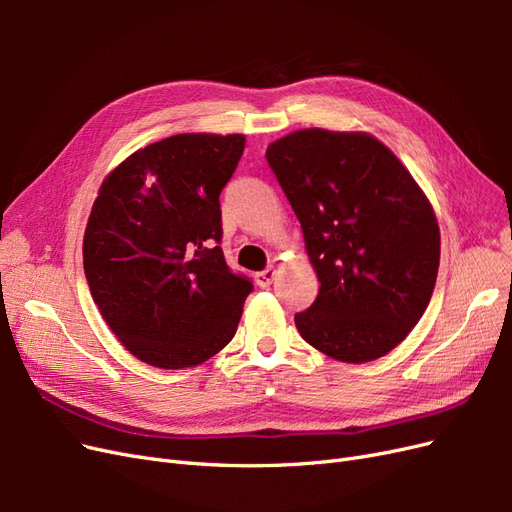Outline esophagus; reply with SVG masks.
<instances>
[{
    "instance_id": "1",
    "label": "esophagus",
    "mask_w": 512,
    "mask_h": 512,
    "mask_svg": "<svg viewBox=\"0 0 512 512\" xmlns=\"http://www.w3.org/2000/svg\"><path fill=\"white\" fill-rule=\"evenodd\" d=\"M275 277H277L275 267H267L265 271H258V273L254 275V280H256V284H258L260 288H267V286H271V284H273Z\"/></svg>"
}]
</instances>
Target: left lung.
I'll return each instance as SVG.
<instances>
[{
    "mask_svg": "<svg viewBox=\"0 0 512 512\" xmlns=\"http://www.w3.org/2000/svg\"><path fill=\"white\" fill-rule=\"evenodd\" d=\"M301 222L320 290L294 324L335 361L389 354L421 320L436 286L440 228L408 168L365 132L307 128L267 147Z\"/></svg>",
    "mask_w": 512,
    "mask_h": 512,
    "instance_id": "left-lung-1",
    "label": "left lung"
}]
</instances>
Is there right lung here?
<instances>
[{"mask_svg": "<svg viewBox=\"0 0 512 512\" xmlns=\"http://www.w3.org/2000/svg\"><path fill=\"white\" fill-rule=\"evenodd\" d=\"M243 147V134L168 136L100 185L85 277L108 327L147 365L194 367L235 337L254 286L224 260L220 192Z\"/></svg>", "mask_w": 512, "mask_h": 512, "instance_id": "right-lung-1", "label": "right lung"}]
</instances>
